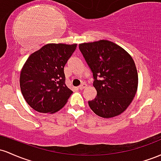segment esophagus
<instances>
[{"instance_id":"1","label":"esophagus","mask_w":161,"mask_h":161,"mask_svg":"<svg viewBox=\"0 0 161 161\" xmlns=\"http://www.w3.org/2000/svg\"><path fill=\"white\" fill-rule=\"evenodd\" d=\"M86 84H84V83H83L82 84H81V85H80L78 86V88L80 90H83V89H84V88H86Z\"/></svg>"}]
</instances>
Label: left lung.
<instances>
[{
  "label": "left lung",
  "instance_id": "8db88e82",
  "mask_svg": "<svg viewBox=\"0 0 161 161\" xmlns=\"http://www.w3.org/2000/svg\"><path fill=\"white\" fill-rule=\"evenodd\" d=\"M93 72L97 95L88 101L90 109L103 118L120 115L131 104L138 89L135 61L124 48L108 40L79 44Z\"/></svg>",
  "mask_w": 161,
  "mask_h": 161
}]
</instances>
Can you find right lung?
I'll return each mask as SVG.
<instances>
[{
	"label": "right lung",
	"instance_id": "add662e5",
	"mask_svg": "<svg viewBox=\"0 0 161 161\" xmlns=\"http://www.w3.org/2000/svg\"><path fill=\"white\" fill-rule=\"evenodd\" d=\"M77 44L49 43L27 58L19 85L25 100L36 111L54 113L64 107L73 93L65 84L64 67Z\"/></svg>",
	"mask_w": 161,
	"mask_h": 161
}]
</instances>
